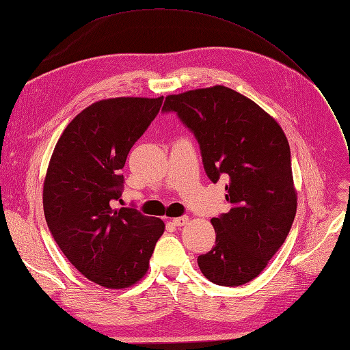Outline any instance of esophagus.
Wrapping results in <instances>:
<instances>
[{
	"mask_svg": "<svg viewBox=\"0 0 350 350\" xmlns=\"http://www.w3.org/2000/svg\"><path fill=\"white\" fill-rule=\"evenodd\" d=\"M172 223H174V226H176V227H183V226H185L187 223H189V217H176V218H174L172 219Z\"/></svg>",
	"mask_w": 350,
	"mask_h": 350,
	"instance_id": "esophagus-1",
	"label": "esophagus"
}]
</instances>
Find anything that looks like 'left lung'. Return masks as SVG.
<instances>
[{
  "label": "left lung",
  "instance_id": "obj_1",
  "mask_svg": "<svg viewBox=\"0 0 350 350\" xmlns=\"http://www.w3.org/2000/svg\"><path fill=\"white\" fill-rule=\"evenodd\" d=\"M198 139L206 175L224 178L232 208L211 223L215 246L199 255L204 278L239 286L257 278L285 242L297 212L291 151L282 127L254 100L226 86L169 95Z\"/></svg>",
  "mask_w": 350,
  "mask_h": 350
}]
</instances>
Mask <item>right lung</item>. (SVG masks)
<instances>
[{"mask_svg": "<svg viewBox=\"0 0 350 350\" xmlns=\"http://www.w3.org/2000/svg\"><path fill=\"white\" fill-rule=\"evenodd\" d=\"M163 104L160 98H111L84 108L65 127L50 157L42 208L53 239L72 266L109 289L135 285L146 276L160 218L122 200L127 154Z\"/></svg>", "mask_w": 350, "mask_h": 350, "instance_id": "right-lung-1", "label": "right lung"}]
</instances>
